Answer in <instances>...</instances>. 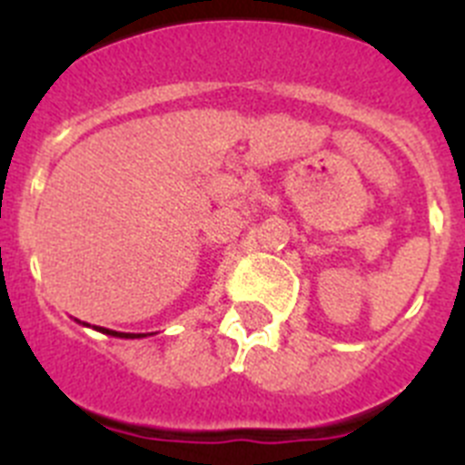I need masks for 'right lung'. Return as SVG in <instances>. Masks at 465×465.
<instances>
[{
  "mask_svg": "<svg viewBox=\"0 0 465 465\" xmlns=\"http://www.w3.org/2000/svg\"><path fill=\"white\" fill-rule=\"evenodd\" d=\"M79 322V319H76ZM81 326H90V323L85 322H79ZM94 331L104 332V335H111V338H125V340H139V338H146V335H151V332H121V331H109V328H102V326H93Z\"/></svg>",
  "mask_w": 465,
  "mask_h": 465,
  "instance_id": "obj_1",
  "label": "right lung"
}]
</instances>
